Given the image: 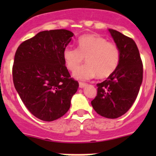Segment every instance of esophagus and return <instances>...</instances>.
I'll return each instance as SVG.
<instances>
[{"mask_svg": "<svg viewBox=\"0 0 156 156\" xmlns=\"http://www.w3.org/2000/svg\"><path fill=\"white\" fill-rule=\"evenodd\" d=\"M79 85H80V87L83 88L84 87L87 86V83H83V82H80Z\"/></svg>", "mask_w": 156, "mask_h": 156, "instance_id": "obj_1", "label": "esophagus"}]
</instances>
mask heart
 I'll return each mask as SVG.
<instances>
[{"mask_svg": "<svg viewBox=\"0 0 156 156\" xmlns=\"http://www.w3.org/2000/svg\"><path fill=\"white\" fill-rule=\"evenodd\" d=\"M78 48L68 47L62 55L66 67L74 72L85 58L87 64L75 72L77 79L89 80L97 76L105 79L115 73L120 62V50L115 44L98 34H86L77 41Z\"/></svg>", "mask_w": 156, "mask_h": 156, "instance_id": "heart-1", "label": "heart"}]
</instances>
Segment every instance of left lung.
I'll return each instance as SVG.
<instances>
[{
    "label": "left lung",
    "instance_id": "1",
    "mask_svg": "<svg viewBox=\"0 0 156 156\" xmlns=\"http://www.w3.org/2000/svg\"><path fill=\"white\" fill-rule=\"evenodd\" d=\"M120 50V62L115 73L98 83L97 96L91 101L98 114L108 119L124 115L133 105L143 80V63L132 38L109 29Z\"/></svg>",
    "mask_w": 156,
    "mask_h": 156
}]
</instances>
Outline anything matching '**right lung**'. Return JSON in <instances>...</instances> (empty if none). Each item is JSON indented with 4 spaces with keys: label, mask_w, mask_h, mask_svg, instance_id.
<instances>
[{
    "label": "right lung",
    "mask_w": 156,
    "mask_h": 156,
    "mask_svg": "<svg viewBox=\"0 0 156 156\" xmlns=\"http://www.w3.org/2000/svg\"><path fill=\"white\" fill-rule=\"evenodd\" d=\"M73 37L66 30L42 31L23 41L16 50L12 66L14 86L27 109L43 121L64 115L79 87L62 55Z\"/></svg>",
    "instance_id": "right-lung-1"
}]
</instances>
